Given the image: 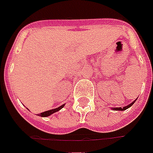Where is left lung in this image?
Returning a JSON list of instances; mask_svg holds the SVG:
<instances>
[{
    "instance_id": "obj_1",
    "label": "left lung",
    "mask_w": 153,
    "mask_h": 153,
    "mask_svg": "<svg viewBox=\"0 0 153 153\" xmlns=\"http://www.w3.org/2000/svg\"><path fill=\"white\" fill-rule=\"evenodd\" d=\"M135 102V100L134 101V102H132L131 103V104L126 105V106H123V108H122V107H115V108H112V109H113L114 111H125V110H127V109H128L129 107H131V105L134 104V102Z\"/></svg>"
}]
</instances>
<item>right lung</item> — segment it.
<instances>
[{
  "instance_id": "right-lung-1",
  "label": "right lung",
  "mask_w": 153,
  "mask_h": 153,
  "mask_svg": "<svg viewBox=\"0 0 153 153\" xmlns=\"http://www.w3.org/2000/svg\"><path fill=\"white\" fill-rule=\"evenodd\" d=\"M64 105H65V104H63V105L59 106V107L56 108V109H52V110H49V111H44V112H42V113L39 114L38 115L41 116V117H48V116H50L51 114H52L56 113L57 111H59V110H61L62 108L64 106Z\"/></svg>"
}]
</instances>
